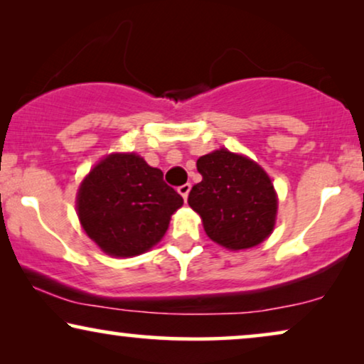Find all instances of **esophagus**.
<instances>
[{
	"label": "esophagus",
	"mask_w": 364,
	"mask_h": 364,
	"mask_svg": "<svg viewBox=\"0 0 364 364\" xmlns=\"http://www.w3.org/2000/svg\"><path fill=\"white\" fill-rule=\"evenodd\" d=\"M177 191H178V193H181V196L183 197V200H187L188 192H191V183H183V186L178 187Z\"/></svg>",
	"instance_id": "esophagus-1"
}]
</instances>
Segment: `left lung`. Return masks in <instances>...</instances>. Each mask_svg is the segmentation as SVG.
Wrapping results in <instances>:
<instances>
[{
	"instance_id": "left-lung-1",
	"label": "left lung",
	"mask_w": 364,
	"mask_h": 364,
	"mask_svg": "<svg viewBox=\"0 0 364 364\" xmlns=\"http://www.w3.org/2000/svg\"><path fill=\"white\" fill-rule=\"evenodd\" d=\"M202 181L188 205L202 217L210 240L228 250H245L273 232L278 198L267 172L240 154L218 149L197 161Z\"/></svg>"
}]
</instances>
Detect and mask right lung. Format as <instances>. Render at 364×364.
<instances>
[{"mask_svg": "<svg viewBox=\"0 0 364 364\" xmlns=\"http://www.w3.org/2000/svg\"><path fill=\"white\" fill-rule=\"evenodd\" d=\"M161 168L137 154H111L77 191V217L87 237L112 257H136L161 242L183 198Z\"/></svg>", "mask_w": 364, "mask_h": 364, "instance_id": "right-lung-1", "label": "right lung"}]
</instances>
